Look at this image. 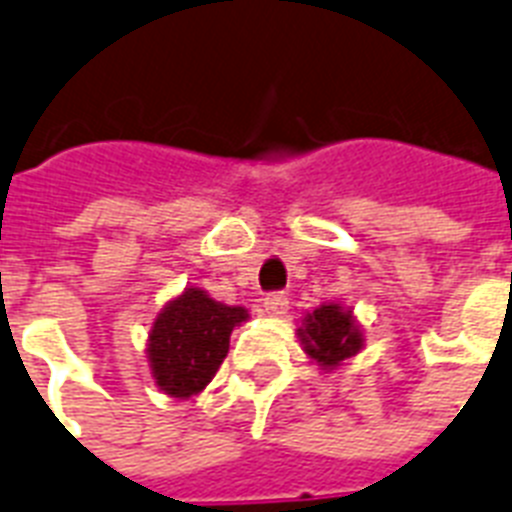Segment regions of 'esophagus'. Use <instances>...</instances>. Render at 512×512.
Listing matches in <instances>:
<instances>
[{
    "label": "esophagus",
    "mask_w": 512,
    "mask_h": 512,
    "mask_svg": "<svg viewBox=\"0 0 512 512\" xmlns=\"http://www.w3.org/2000/svg\"><path fill=\"white\" fill-rule=\"evenodd\" d=\"M263 307L268 315H284L289 310V297L284 292H270L263 297Z\"/></svg>",
    "instance_id": "1"
}]
</instances>
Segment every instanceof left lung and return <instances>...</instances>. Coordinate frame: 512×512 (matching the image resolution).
<instances>
[{"label": "left lung", "mask_w": 512, "mask_h": 512, "mask_svg": "<svg viewBox=\"0 0 512 512\" xmlns=\"http://www.w3.org/2000/svg\"><path fill=\"white\" fill-rule=\"evenodd\" d=\"M299 336L307 355L323 368H334L363 347V334L355 326V318L339 305H321L313 310L305 318V326L299 328Z\"/></svg>", "instance_id": "8db88e82"}]
</instances>
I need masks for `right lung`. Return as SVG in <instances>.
<instances>
[{
  "label": "right lung",
  "mask_w": 512,
  "mask_h": 512,
  "mask_svg": "<svg viewBox=\"0 0 512 512\" xmlns=\"http://www.w3.org/2000/svg\"><path fill=\"white\" fill-rule=\"evenodd\" d=\"M242 321H247L244 307L220 305L202 289H186L168 302L149 331L155 384L181 400L202 392L228 355L231 331Z\"/></svg>",
  "instance_id": "add662e5"
}]
</instances>
